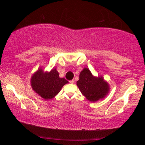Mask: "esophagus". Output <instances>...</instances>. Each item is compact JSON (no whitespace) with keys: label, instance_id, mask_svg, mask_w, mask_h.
Wrapping results in <instances>:
<instances>
[{"label":"esophagus","instance_id":"esophagus-1","mask_svg":"<svg viewBox=\"0 0 145 145\" xmlns=\"http://www.w3.org/2000/svg\"><path fill=\"white\" fill-rule=\"evenodd\" d=\"M69 82H70V84H73V83H74V82H75V80H74V79H73V80H70Z\"/></svg>","mask_w":145,"mask_h":145}]
</instances>
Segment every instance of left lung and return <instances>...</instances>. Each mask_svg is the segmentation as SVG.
<instances>
[{"instance_id": "1", "label": "left lung", "mask_w": 145, "mask_h": 145, "mask_svg": "<svg viewBox=\"0 0 145 145\" xmlns=\"http://www.w3.org/2000/svg\"><path fill=\"white\" fill-rule=\"evenodd\" d=\"M76 85L81 93L91 101H96L104 98L109 91V85L103 78L95 77L87 68L80 73Z\"/></svg>"}]
</instances>
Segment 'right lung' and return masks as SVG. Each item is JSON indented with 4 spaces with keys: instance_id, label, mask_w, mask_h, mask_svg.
Segmentation results:
<instances>
[{
    "instance_id": "add662e5",
    "label": "right lung",
    "mask_w": 145,
    "mask_h": 145,
    "mask_svg": "<svg viewBox=\"0 0 145 145\" xmlns=\"http://www.w3.org/2000/svg\"><path fill=\"white\" fill-rule=\"evenodd\" d=\"M67 80L59 77L56 69H52L49 73H44L39 69L32 76L31 85L33 90L45 100L52 99L62 88L68 84Z\"/></svg>"
}]
</instances>
